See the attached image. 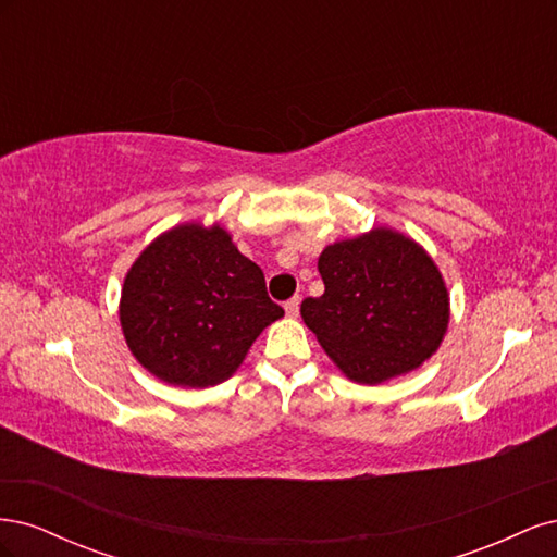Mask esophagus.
<instances>
[{
  "label": "esophagus",
  "mask_w": 557,
  "mask_h": 557,
  "mask_svg": "<svg viewBox=\"0 0 557 557\" xmlns=\"http://www.w3.org/2000/svg\"><path fill=\"white\" fill-rule=\"evenodd\" d=\"M285 313H288L290 318H297V313H299V297H293V299L285 301Z\"/></svg>",
  "instance_id": "1"
}]
</instances>
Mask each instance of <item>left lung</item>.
I'll list each match as a JSON object with an SVG mask.
<instances>
[{
	"instance_id": "8db88e82",
	"label": "left lung",
	"mask_w": 557,
	"mask_h": 557,
	"mask_svg": "<svg viewBox=\"0 0 557 557\" xmlns=\"http://www.w3.org/2000/svg\"><path fill=\"white\" fill-rule=\"evenodd\" d=\"M325 293L301 318L334 364L356 383L409 374L440 348L448 290L423 246L391 227L336 242L318 258Z\"/></svg>"
}]
</instances>
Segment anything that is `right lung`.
I'll return each instance as SVG.
<instances>
[{
    "mask_svg": "<svg viewBox=\"0 0 557 557\" xmlns=\"http://www.w3.org/2000/svg\"><path fill=\"white\" fill-rule=\"evenodd\" d=\"M281 315L262 269L221 225L185 223L160 234L129 267L121 295L132 356L160 381L183 387L227 381Z\"/></svg>",
    "mask_w": 557,
    "mask_h": 557,
    "instance_id": "obj_1",
    "label": "right lung"
}]
</instances>
